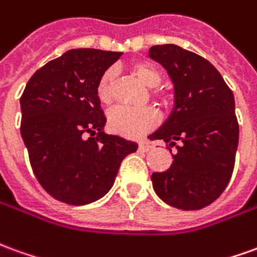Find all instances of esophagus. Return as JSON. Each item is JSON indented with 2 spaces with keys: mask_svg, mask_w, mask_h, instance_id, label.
I'll return each instance as SVG.
<instances>
[{
  "mask_svg": "<svg viewBox=\"0 0 257 257\" xmlns=\"http://www.w3.org/2000/svg\"><path fill=\"white\" fill-rule=\"evenodd\" d=\"M153 149V143L149 141H142L141 143H139V150H142V152H147V150H152Z\"/></svg>",
  "mask_w": 257,
  "mask_h": 257,
  "instance_id": "34e87169",
  "label": "esophagus"
}]
</instances>
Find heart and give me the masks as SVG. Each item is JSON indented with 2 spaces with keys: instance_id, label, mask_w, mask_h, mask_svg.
<instances>
[{
  "instance_id": "1",
  "label": "heart",
  "mask_w": 257,
  "mask_h": 257,
  "mask_svg": "<svg viewBox=\"0 0 257 257\" xmlns=\"http://www.w3.org/2000/svg\"><path fill=\"white\" fill-rule=\"evenodd\" d=\"M132 73L147 87H156L163 80V73L149 62H136L132 66ZM112 86H114V71H104L96 85V96L98 101L108 105L112 101ZM108 128L115 134L126 138H138L150 132L160 122L157 111L145 107V108H125L115 107L108 112Z\"/></svg>"
}]
</instances>
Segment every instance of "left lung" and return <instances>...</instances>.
Masks as SVG:
<instances>
[{"mask_svg": "<svg viewBox=\"0 0 257 257\" xmlns=\"http://www.w3.org/2000/svg\"><path fill=\"white\" fill-rule=\"evenodd\" d=\"M149 54L175 86V108L149 139H163L178 150L168 170L153 172L154 191L172 207L203 209L220 197L234 171L239 139L234 94L197 54L175 44L153 46Z\"/></svg>", "mask_w": 257, "mask_h": 257, "instance_id": "obj_1", "label": "left lung"}]
</instances>
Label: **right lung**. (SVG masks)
<instances>
[{
    "instance_id": "obj_1",
    "label": "right lung",
    "mask_w": 257,
    "mask_h": 257,
    "mask_svg": "<svg viewBox=\"0 0 257 257\" xmlns=\"http://www.w3.org/2000/svg\"><path fill=\"white\" fill-rule=\"evenodd\" d=\"M122 53L76 48L50 61L29 79L21 96V134L43 189L80 206L103 197L122 160L138 143L104 134L96 96L100 75Z\"/></svg>"
}]
</instances>
